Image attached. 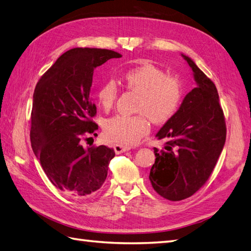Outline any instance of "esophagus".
Masks as SVG:
<instances>
[{"label":"esophagus","instance_id":"obj_1","mask_svg":"<svg viewBox=\"0 0 251 251\" xmlns=\"http://www.w3.org/2000/svg\"><path fill=\"white\" fill-rule=\"evenodd\" d=\"M113 149L116 154H120V153H124L126 151H128L131 149V147L129 146H125V145H120V143H116V145L113 146Z\"/></svg>","mask_w":251,"mask_h":251}]
</instances>
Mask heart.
Masks as SVG:
<instances>
[{
	"mask_svg": "<svg viewBox=\"0 0 251 251\" xmlns=\"http://www.w3.org/2000/svg\"><path fill=\"white\" fill-rule=\"evenodd\" d=\"M127 89L139 95L136 115H115L106 120V139L121 145H134L150 131V121L156 124L168 122L177 113L182 100L183 89L179 78L167 75L163 69L152 62L143 61L127 69L123 74ZM117 85L108 79L96 92L98 104L105 111L113 106L117 97Z\"/></svg>",
	"mask_w": 251,
	"mask_h": 251,
	"instance_id": "obj_1",
	"label": "heart"
}]
</instances>
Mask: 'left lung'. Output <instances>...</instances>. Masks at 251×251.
Instances as JSON below:
<instances>
[{
    "label": "left lung",
    "instance_id": "left-lung-1",
    "mask_svg": "<svg viewBox=\"0 0 251 251\" xmlns=\"http://www.w3.org/2000/svg\"><path fill=\"white\" fill-rule=\"evenodd\" d=\"M182 56L194 73L196 87L156 134L157 139L168 141L161 151L154 148L156 158L149 176L153 189L174 201L188 199L206 183L226 137L216 85L191 58Z\"/></svg>",
    "mask_w": 251,
    "mask_h": 251
}]
</instances>
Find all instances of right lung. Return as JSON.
Segmentation results:
<instances>
[{"label":"right lung","instance_id":"obj_1","mask_svg":"<svg viewBox=\"0 0 251 251\" xmlns=\"http://www.w3.org/2000/svg\"><path fill=\"white\" fill-rule=\"evenodd\" d=\"M121 54L102 49H72L58 58L37 82L31 112L32 150L50 182L68 195L98 191L115 156L105 146L84 148L96 136L97 108L90 98L94 70Z\"/></svg>","mask_w":251,"mask_h":251}]
</instances>
